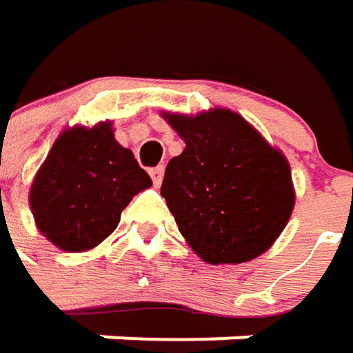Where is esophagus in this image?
I'll return each mask as SVG.
<instances>
[{
    "label": "esophagus",
    "mask_w": 353,
    "mask_h": 353,
    "mask_svg": "<svg viewBox=\"0 0 353 353\" xmlns=\"http://www.w3.org/2000/svg\"><path fill=\"white\" fill-rule=\"evenodd\" d=\"M162 174H164V166L160 164V166H154L152 170H150V176H152V181H154V185L156 187H160V183H162Z\"/></svg>",
    "instance_id": "34e87169"
}]
</instances>
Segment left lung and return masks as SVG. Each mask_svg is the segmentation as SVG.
<instances>
[{"instance_id":"obj_1","label":"left lung","mask_w":353,"mask_h":353,"mask_svg":"<svg viewBox=\"0 0 353 353\" xmlns=\"http://www.w3.org/2000/svg\"><path fill=\"white\" fill-rule=\"evenodd\" d=\"M185 139L160 187L181 234L208 263H245L281 234L294 208L285 158L236 112L166 114Z\"/></svg>"}]
</instances>
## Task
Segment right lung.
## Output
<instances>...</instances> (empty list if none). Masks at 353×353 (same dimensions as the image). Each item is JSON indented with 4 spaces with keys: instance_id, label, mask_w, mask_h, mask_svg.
I'll return each instance as SVG.
<instances>
[{
    "instance_id": "obj_1",
    "label": "right lung",
    "mask_w": 353,
    "mask_h": 353,
    "mask_svg": "<svg viewBox=\"0 0 353 353\" xmlns=\"http://www.w3.org/2000/svg\"><path fill=\"white\" fill-rule=\"evenodd\" d=\"M150 185L133 154L114 141L110 123L76 127L53 143L32 183L30 208L51 243L80 253L102 243L131 197Z\"/></svg>"
}]
</instances>
